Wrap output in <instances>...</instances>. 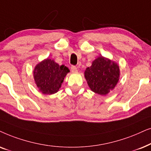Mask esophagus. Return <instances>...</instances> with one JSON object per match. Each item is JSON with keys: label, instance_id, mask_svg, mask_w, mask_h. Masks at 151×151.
<instances>
[{"label": "esophagus", "instance_id": "obj_1", "mask_svg": "<svg viewBox=\"0 0 151 151\" xmlns=\"http://www.w3.org/2000/svg\"><path fill=\"white\" fill-rule=\"evenodd\" d=\"M71 71L72 72H77V68L76 66L72 65L71 67Z\"/></svg>", "mask_w": 151, "mask_h": 151}]
</instances>
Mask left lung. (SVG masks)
<instances>
[{
  "mask_svg": "<svg viewBox=\"0 0 151 151\" xmlns=\"http://www.w3.org/2000/svg\"><path fill=\"white\" fill-rule=\"evenodd\" d=\"M84 77L92 92L106 95L114 89L119 80V66L116 62L102 56L97 57L86 68Z\"/></svg>",
  "mask_w": 151,
  "mask_h": 151,
  "instance_id": "8db88e82",
  "label": "left lung"
}]
</instances>
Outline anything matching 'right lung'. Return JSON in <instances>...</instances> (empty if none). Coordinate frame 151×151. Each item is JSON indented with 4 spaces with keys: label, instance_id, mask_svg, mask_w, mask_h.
I'll return each mask as SVG.
<instances>
[{
    "label": "right lung",
    "instance_id": "add662e5",
    "mask_svg": "<svg viewBox=\"0 0 151 151\" xmlns=\"http://www.w3.org/2000/svg\"><path fill=\"white\" fill-rule=\"evenodd\" d=\"M68 72L70 70L66 66L59 65L53 59L47 58L35 66L33 76L40 92L53 94L59 91Z\"/></svg>",
    "mask_w": 151,
    "mask_h": 151
}]
</instances>
